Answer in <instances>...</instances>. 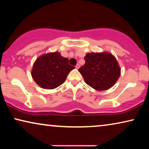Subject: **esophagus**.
I'll return each mask as SVG.
<instances>
[{
	"instance_id": "34e87169",
	"label": "esophagus",
	"mask_w": 149,
	"mask_h": 149,
	"mask_svg": "<svg viewBox=\"0 0 149 149\" xmlns=\"http://www.w3.org/2000/svg\"><path fill=\"white\" fill-rule=\"evenodd\" d=\"M75 67H76L77 69H79V67H80V65H79V64H77L76 65V66H75Z\"/></svg>"
}]
</instances>
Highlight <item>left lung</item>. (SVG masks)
<instances>
[{
    "label": "left lung",
    "instance_id": "obj_1",
    "mask_svg": "<svg viewBox=\"0 0 149 149\" xmlns=\"http://www.w3.org/2000/svg\"><path fill=\"white\" fill-rule=\"evenodd\" d=\"M85 64L79 69L87 85L97 91L111 88L120 76L119 64L109 53H91L84 58Z\"/></svg>",
    "mask_w": 149,
    "mask_h": 149
}]
</instances>
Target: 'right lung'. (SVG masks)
<instances>
[{"mask_svg":"<svg viewBox=\"0 0 149 149\" xmlns=\"http://www.w3.org/2000/svg\"><path fill=\"white\" fill-rule=\"evenodd\" d=\"M74 68L69 64L68 58H63L58 52L50 53L36 60L32 76L42 88L54 89L64 83L67 75Z\"/></svg>","mask_w":149,"mask_h":149,"instance_id":"1","label":"right lung"}]
</instances>
